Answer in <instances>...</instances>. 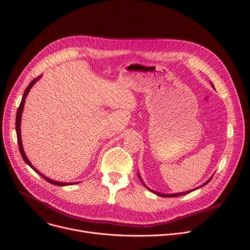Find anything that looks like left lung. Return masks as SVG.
Listing matches in <instances>:
<instances>
[{
    "mask_svg": "<svg viewBox=\"0 0 250 250\" xmlns=\"http://www.w3.org/2000/svg\"><path fill=\"white\" fill-rule=\"evenodd\" d=\"M210 84H211V86L213 87V85H212V83L210 82ZM137 176H138V178H139V180L141 181V183L145 185V187L146 188V189H148L149 191H151L152 193H154L155 195H157V196H160V197H164V198H170V197H178V196H183V195H186V194H189V193H191V192H193V191H195V190H197V189H199V188H202V187H204L205 185H207L210 180H211V178H212V176H213V174L208 178V179L204 183V184H202L201 186H199V187H197V188H195V189H193V190H189V191H186V192H182V193H173V194H163V193H159V192H156V191H154V190H151L150 188H148L146 184H145V182H144V180L141 179V177H140V175H139V173H137Z\"/></svg>",
    "mask_w": 250,
    "mask_h": 250,
    "instance_id": "left-lung-1",
    "label": "left lung"
}]
</instances>
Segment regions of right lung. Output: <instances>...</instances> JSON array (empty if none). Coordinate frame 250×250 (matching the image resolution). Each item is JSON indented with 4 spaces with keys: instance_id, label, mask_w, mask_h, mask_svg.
Returning <instances> with one entry per match:
<instances>
[{
    "instance_id": "add662e5",
    "label": "right lung",
    "mask_w": 250,
    "mask_h": 250,
    "mask_svg": "<svg viewBox=\"0 0 250 250\" xmlns=\"http://www.w3.org/2000/svg\"><path fill=\"white\" fill-rule=\"evenodd\" d=\"M42 75L39 76L38 78L33 79V80L29 83V85L26 87V89H25V91H24V93H23V96H22V98H21V104H20L19 109H18V111H17L16 131H17V137H18V144H19L20 152H21V157H22V159L24 160V162H25L31 169H33L38 174H40L42 178H44V179H45L47 182H49L50 184H53V185H56V186H69V185H74V184H77V183H79V182H69V183H65V182H60V181H54V180L50 179V178L46 177L45 175H43L42 173H41L37 168H35V167L31 164V162L28 160V158H27V156L25 155V152H24V150H23L22 141H21V115H22L23 108H24V103H25V99H26V97H27V95H28L30 89L33 87V85H34L35 83H37V82L42 78Z\"/></svg>"
}]
</instances>
